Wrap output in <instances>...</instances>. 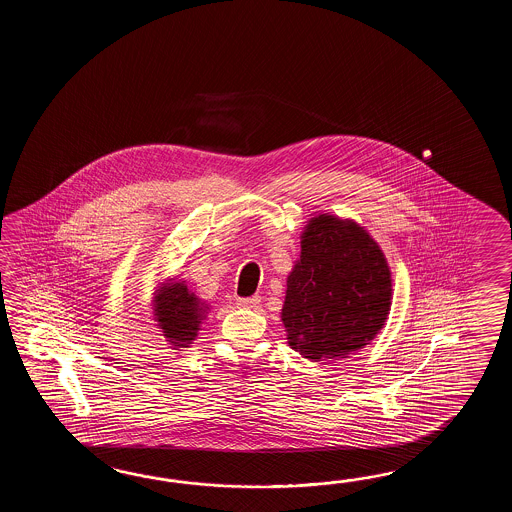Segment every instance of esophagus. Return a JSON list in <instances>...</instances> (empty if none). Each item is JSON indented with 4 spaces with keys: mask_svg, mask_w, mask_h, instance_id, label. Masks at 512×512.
Segmentation results:
<instances>
[{
    "mask_svg": "<svg viewBox=\"0 0 512 512\" xmlns=\"http://www.w3.org/2000/svg\"><path fill=\"white\" fill-rule=\"evenodd\" d=\"M260 304V296H249V298H238V307L241 309H254Z\"/></svg>",
    "mask_w": 512,
    "mask_h": 512,
    "instance_id": "1",
    "label": "esophagus"
}]
</instances>
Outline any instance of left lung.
Segmentation results:
<instances>
[{
	"mask_svg": "<svg viewBox=\"0 0 512 512\" xmlns=\"http://www.w3.org/2000/svg\"><path fill=\"white\" fill-rule=\"evenodd\" d=\"M287 276L282 322L304 359H346L370 344L392 307V271L379 243L353 219L316 214Z\"/></svg>",
	"mask_w": 512,
	"mask_h": 512,
	"instance_id": "obj_1",
	"label": "left lung"
}]
</instances>
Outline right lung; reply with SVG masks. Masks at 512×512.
Returning <instances> with one entry per match:
<instances>
[{"instance_id": "1", "label": "right lung", "mask_w": 512, "mask_h": 512, "mask_svg": "<svg viewBox=\"0 0 512 512\" xmlns=\"http://www.w3.org/2000/svg\"><path fill=\"white\" fill-rule=\"evenodd\" d=\"M153 320L172 349L190 348L207 318L210 305L188 289L183 280L170 278L153 293Z\"/></svg>"}]
</instances>
